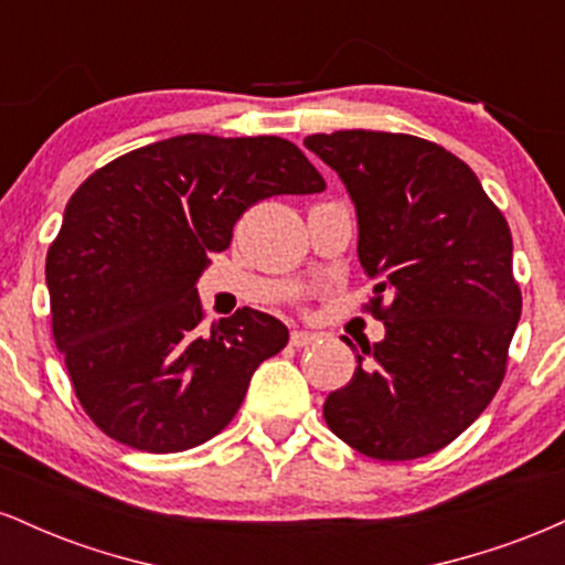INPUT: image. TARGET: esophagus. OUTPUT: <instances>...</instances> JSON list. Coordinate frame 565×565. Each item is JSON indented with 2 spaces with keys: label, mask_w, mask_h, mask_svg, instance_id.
<instances>
[{
  "label": "esophagus",
  "mask_w": 565,
  "mask_h": 565,
  "mask_svg": "<svg viewBox=\"0 0 565 565\" xmlns=\"http://www.w3.org/2000/svg\"><path fill=\"white\" fill-rule=\"evenodd\" d=\"M316 340H319V334L305 332V329H295V332H291V337H289V342L295 348H308V345H313Z\"/></svg>",
  "instance_id": "esophagus-1"
}]
</instances>
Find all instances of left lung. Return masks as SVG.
<instances>
[{
	"label": "left lung",
	"mask_w": 565,
	"mask_h": 565,
	"mask_svg": "<svg viewBox=\"0 0 565 565\" xmlns=\"http://www.w3.org/2000/svg\"><path fill=\"white\" fill-rule=\"evenodd\" d=\"M305 148L348 188L361 268L380 278L372 313L385 323L380 342L355 350L353 380L329 393L323 419L387 462L444 449L494 398L521 319L508 220L476 172L430 140L340 129Z\"/></svg>",
	"instance_id": "1"
}]
</instances>
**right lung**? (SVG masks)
<instances>
[{"instance_id":"add662e5","label":"right lung","mask_w":565,"mask_h":565,"mask_svg":"<svg viewBox=\"0 0 565 565\" xmlns=\"http://www.w3.org/2000/svg\"><path fill=\"white\" fill-rule=\"evenodd\" d=\"M323 188L295 142L196 132L129 151L76 188L44 276L55 345L106 436L174 454L231 423L289 329L242 308L204 332L196 281L255 201Z\"/></svg>"}]
</instances>
